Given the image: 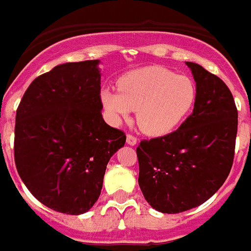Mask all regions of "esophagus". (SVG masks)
<instances>
[{
	"label": "esophagus",
	"instance_id": "esophagus-1",
	"mask_svg": "<svg viewBox=\"0 0 251 251\" xmlns=\"http://www.w3.org/2000/svg\"><path fill=\"white\" fill-rule=\"evenodd\" d=\"M127 144L132 146L136 145V144H137V138H136L133 135H127Z\"/></svg>",
	"mask_w": 251,
	"mask_h": 251
}]
</instances>
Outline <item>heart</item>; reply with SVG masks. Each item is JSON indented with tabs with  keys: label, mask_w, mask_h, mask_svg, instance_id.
Segmentation results:
<instances>
[{
	"label": "heart",
	"mask_w": 251,
	"mask_h": 251,
	"mask_svg": "<svg viewBox=\"0 0 251 251\" xmlns=\"http://www.w3.org/2000/svg\"><path fill=\"white\" fill-rule=\"evenodd\" d=\"M118 89H103L101 102L114 123L136 110L144 133L163 136L174 131L193 107L197 88L193 80L171 70L153 66L135 70L118 80Z\"/></svg>",
	"instance_id": "obj_1"
}]
</instances>
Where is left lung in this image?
<instances>
[{
	"label": "left lung",
	"instance_id": "obj_1",
	"mask_svg": "<svg viewBox=\"0 0 251 251\" xmlns=\"http://www.w3.org/2000/svg\"><path fill=\"white\" fill-rule=\"evenodd\" d=\"M196 80L193 113L179 129L142 140L138 185L153 208L177 214L197 207L223 185L233 164L237 107L223 80L186 62Z\"/></svg>",
	"mask_w": 251,
	"mask_h": 251
}]
</instances>
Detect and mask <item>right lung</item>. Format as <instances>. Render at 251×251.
Masks as SVG:
<instances>
[{
	"mask_svg": "<svg viewBox=\"0 0 251 251\" xmlns=\"http://www.w3.org/2000/svg\"><path fill=\"white\" fill-rule=\"evenodd\" d=\"M98 61L37 76L15 116L14 159L28 190L54 211L79 215L101 194L106 166L126 133L102 118Z\"/></svg>",
	"mask_w": 251,
	"mask_h": 251,
	"instance_id": "obj_1",
	"label": "right lung"
}]
</instances>
